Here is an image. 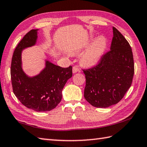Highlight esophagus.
I'll list each match as a JSON object with an SVG mask.
<instances>
[{
	"label": "esophagus",
	"mask_w": 147,
	"mask_h": 147,
	"mask_svg": "<svg viewBox=\"0 0 147 147\" xmlns=\"http://www.w3.org/2000/svg\"><path fill=\"white\" fill-rule=\"evenodd\" d=\"M78 72H80V69L77 66H74L73 67V73H78Z\"/></svg>",
	"instance_id": "34e87169"
}]
</instances>
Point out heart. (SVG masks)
<instances>
[{
    "label": "heart",
    "mask_w": 147,
    "mask_h": 147,
    "mask_svg": "<svg viewBox=\"0 0 147 147\" xmlns=\"http://www.w3.org/2000/svg\"><path fill=\"white\" fill-rule=\"evenodd\" d=\"M90 45V46L89 45ZM107 45V41L104 36H98L95 40L94 36H92L88 42L74 50V53L82 52L83 50H86L81 58V62L85 66H93L97 64L104 55Z\"/></svg>",
    "instance_id": "1"
}]
</instances>
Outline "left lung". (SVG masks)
<instances>
[{
    "label": "left lung",
    "mask_w": 147,
    "mask_h": 147,
    "mask_svg": "<svg viewBox=\"0 0 147 147\" xmlns=\"http://www.w3.org/2000/svg\"><path fill=\"white\" fill-rule=\"evenodd\" d=\"M112 30L110 51L95 66L83 69L86 78L84 96L98 108L117 104L131 85L135 71L129 43L115 27Z\"/></svg>",
    "instance_id": "left-lung-1"
}]
</instances>
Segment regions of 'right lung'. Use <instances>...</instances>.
<instances>
[{"label":"right lung","mask_w":147,"mask_h":147,"mask_svg":"<svg viewBox=\"0 0 147 147\" xmlns=\"http://www.w3.org/2000/svg\"><path fill=\"white\" fill-rule=\"evenodd\" d=\"M38 30L28 32L18 43L12 55L11 77L16 96L27 108L36 112L51 111L62 99V90L73 76L72 66L64 68L46 61L45 67L38 75L29 77L21 67L23 49L35 45Z\"/></svg>","instance_id":"1"}]
</instances>
